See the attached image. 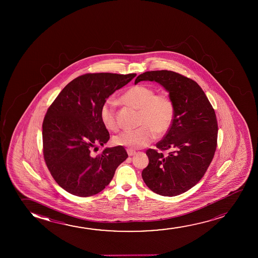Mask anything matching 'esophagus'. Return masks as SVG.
I'll return each mask as SVG.
<instances>
[{"label": "esophagus", "instance_id": "obj_1", "mask_svg": "<svg viewBox=\"0 0 258 258\" xmlns=\"http://www.w3.org/2000/svg\"><path fill=\"white\" fill-rule=\"evenodd\" d=\"M127 152L128 156H133L136 154V151L132 150V149H127Z\"/></svg>", "mask_w": 258, "mask_h": 258}]
</instances>
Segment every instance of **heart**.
<instances>
[{"instance_id":"b5f03b06","label":"heart","mask_w":258,"mask_h":258,"mask_svg":"<svg viewBox=\"0 0 258 258\" xmlns=\"http://www.w3.org/2000/svg\"><path fill=\"white\" fill-rule=\"evenodd\" d=\"M120 101L140 109L139 125L135 130L121 131L113 138V143L127 148L139 149L151 144L156 133L161 136L169 131L175 114L173 100L165 93H158L150 86L136 85L127 89L120 96ZM116 104L112 99L103 102L99 109V117L103 125L109 131L118 127Z\"/></svg>"}]
</instances>
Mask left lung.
<instances>
[{"mask_svg":"<svg viewBox=\"0 0 258 258\" xmlns=\"http://www.w3.org/2000/svg\"><path fill=\"white\" fill-rule=\"evenodd\" d=\"M140 81L160 84L175 107L172 126L156 145L159 151H146L149 164L142 172L143 180L156 194H182L201 180L215 154V111L198 83L176 72L147 71L139 75L135 84ZM165 150L170 152L166 156L162 154Z\"/></svg>","mask_w":258,"mask_h":258,"instance_id":"1","label":"left lung"}]
</instances>
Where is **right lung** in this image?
Returning <instances> with one entry per match:
<instances>
[{"instance_id":"1","label":"right lung","mask_w":258,"mask_h":258,"mask_svg":"<svg viewBox=\"0 0 258 258\" xmlns=\"http://www.w3.org/2000/svg\"><path fill=\"white\" fill-rule=\"evenodd\" d=\"M136 74L88 73L69 83L46 111L42 124L43 155L57 184L71 194L87 198L110 183L127 158L122 146L92 151L109 140L99 109Z\"/></svg>"}]
</instances>
